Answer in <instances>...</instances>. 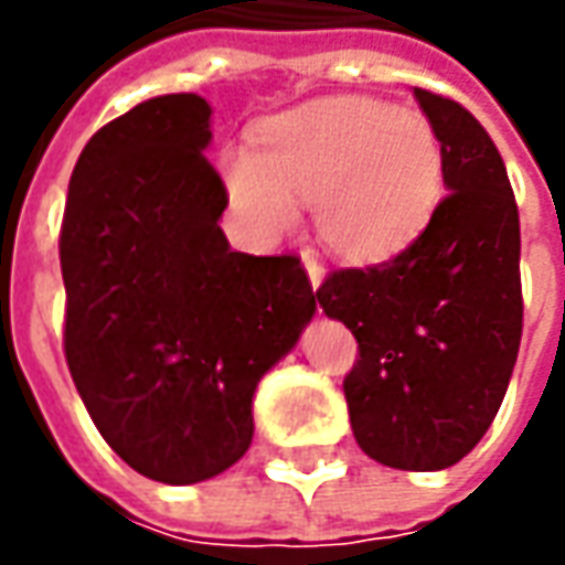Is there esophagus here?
<instances>
[{
	"label": "esophagus",
	"mask_w": 565,
	"mask_h": 565,
	"mask_svg": "<svg viewBox=\"0 0 565 565\" xmlns=\"http://www.w3.org/2000/svg\"><path fill=\"white\" fill-rule=\"evenodd\" d=\"M301 264H305V273H308V282H311V289H315V292H317L327 273H323V267L317 264V257H315V254H311V250H305V254H301Z\"/></svg>",
	"instance_id": "obj_1"
}]
</instances>
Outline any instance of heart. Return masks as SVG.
Returning a JSON list of instances; mask_svg holds the SVG:
<instances>
[{"mask_svg":"<svg viewBox=\"0 0 565 565\" xmlns=\"http://www.w3.org/2000/svg\"><path fill=\"white\" fill-rule=\"evenodd\" d=\"M223 185L257 238H282L298 204H311L323 248L380 264L430 226L444 198V143L418 113L333 99L260 125L257 150H226Z\"/></svg>","mask_w":565,"mask_h":565,"instance_id":"1","label":"heart"}]
</instances>
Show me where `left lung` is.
Returning <instances> with one entry per match:
<instances>
[{
    "label": "left lung",
    "instance_id": "obj_1",
    "mask_svg": "<svg viewBox=\"0 0 565 565\" xmlns=\"http://www.w3.org/2000/svg\"><path fill=\"white\" fill-rule=\"evenodd\" d=\"M415 99L444 143L449 194L418 242L327 276L317 305L359 339L342 390L361 449L380 466L440 471L478 446L507 396L522 339V235L481 121L422 87Z\"/></svg>",
    "mask_w": 565,
    "mask_h": 565
}]
</instances>
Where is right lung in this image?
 Here are the masks:
<instances>
[{
	"instance_id": "obj_1",
	"label": "right lung",
	"mask_w": 565,
	"mask_h": 565,
	"mask_svg": "<svg viewBox=\"0 0 565 565\" xmlns=\"http://www.w3.org/2000/svg\"><path fill=\"white\" fill-rule=\"evenodd\" d=\"M210 103L166 94L103 125L62 220L65 359L103 440L163 484L216 478L248 452L254 393L317 305L298 257L228 248L206 163Z\"/></svg>"
}]
</instances>
